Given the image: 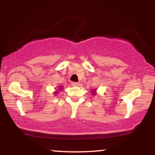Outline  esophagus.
Here are the masks:
<instances>
[{"label": "esophagus", "mask_w": 155, "mask_h": 155, "mask_svg": "<svg viewBox=\"0 0 155 155\" xmlns=\"http://www.w3.org/2000/svg\"><path fill=\"white\" fill-rule=\"evenodd\" d=\"M71 85L72 86H78V85H79V83L75 82V81H73V82H71Z\"/></svg>", "instance_id": "obj_1"}]
</instances>
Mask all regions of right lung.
<instances>
[{
    "instance_id": "add662e5",
    "label": "right lung",
    "mask_w": 155,
    "mask_h": 155,
    "mask_svg": "<svg viewBox=\"0 0 155 155\" xmlns=\"http://www.w3.org/2000/svg\"><path fill=\"white\" fill-rule=\"evenodd\" d=\"M60 89H61V87H60Z\"/></svg>"
}]
</instances>
